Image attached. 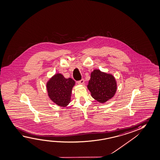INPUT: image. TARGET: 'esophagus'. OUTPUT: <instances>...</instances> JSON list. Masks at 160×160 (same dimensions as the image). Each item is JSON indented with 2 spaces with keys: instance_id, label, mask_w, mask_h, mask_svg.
<instances>
[{
  "instance_id": "obj_1",
  "label": "esophagus",
  "mask_w": 160,
  "mask_h": 160,
  "mask_svg": "<svg viewBox=\"0 0 160 160\" xmlns=\"http://www.w3.org/2000/svg\"><path fill=\"white\" fill-rule=\"evenodd\" d=\"M78 83L79 84H83L84 83V80L83 79H82L81 80H80L79 81H78Z\"/></svg>"
}]
</instances>
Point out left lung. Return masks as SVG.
Segmentation results:
<instances>
[{
  "mask_svg": "<svg viewBox=\"0 0 160 160\" xmlns=\"http://www.w3.org/2000/svg\"><path fill=\"white\" fill-rule=\"evenodd\" d=\"M87 88L94 99L103 103L111 99L116 94L117 81L112 74L96 69L91 73Z\"/></svg>",
  "mask_w": 160,
  "mask_h": 160,
  "instance_id": "obj_1",
  "label": "left lung"
}]
</instances>
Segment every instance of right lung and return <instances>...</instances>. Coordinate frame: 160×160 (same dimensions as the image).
I'll list each match as a JSON object with an SVG mask.
<instances>
[{
  "instance_id": "right-lung-1",
  "label": "right lung",
  "mask_w": 160,
  "mask_h": 160,
  "mask_svg": "<svg viewBox=\"0 0 160 160\" xmlns=\"http://www.w3.org/2000/svg\"><path fill=\"white\" fill-rule=\"evenodd\" d=\"M76 82L71 78H66L61 73H56L46 83L48 96L58 106L66 107L71 101L72 89Z\"/></svg>"
}]
</instances>
